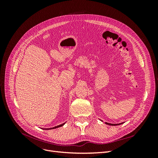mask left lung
<instances>
[{
    "label": "left lung",
    "instance_id": "left-lung-1",
    "mask_svg": "<svg viewBox=\"0 0 158 158\" xmlns=\"http://www.w3.org/2000/svg\"><path fill=\"white\" fill-rule=\"evenodd\" d=\"M106 124H107V125H111V126H116V125H121V124H123V123H119V124H111V123H105Z\"/></svg>",
    "mask_w": 158,
    "mask_h": 158
}]
</instances>
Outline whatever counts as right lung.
Segmentation results:
<instances>
[{
	"label": "right lung",
	"instance_id": "right-lung-1",
	"mask_svg": "<svg viewBox=\"0 0 158 158\" xmlns=\"http://www.w3.org/2000/svg\"><path fill=\"white\" fill-rule=\"evenodd\" d=\"M65 124V123H63V124H61V125H58V126H56V127H52V128H42V129H44V130H50V129H54V128H59V127H62V126H63Z\"/></svg>",
	"mask_w": 158,
	"mask_h": 158
}]
</instances>
